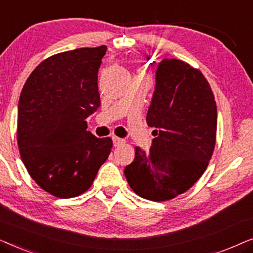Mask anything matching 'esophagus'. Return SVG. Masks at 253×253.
<instances>
[{"label":"esophagus","instance_id":"34e87169","mask_svg":"<svg viewBox=\"0 0 253 253\" xmlns=\"http://www.w3.org/2000/svg\"><path fill=\"white\" fill-rule=\"evenodd\" d=\"M113 141H114V146L115 147L126 144V140L122 139V138H119V137H113Z\"/></svg>","mask_w":253,"mask_h":253}]
</instances>
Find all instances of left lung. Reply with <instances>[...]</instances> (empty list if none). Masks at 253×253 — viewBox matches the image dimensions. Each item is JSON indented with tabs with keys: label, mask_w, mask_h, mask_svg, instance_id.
<instances>
[{
	"label": "left lung",
	"mask_w": 253,
	"mask_h": 253,
	"mask_svg": "<svg viewBox=\"0 0 253 253\" xmlns=\"http://www.w3.org/2000/svg\"><path fill=\"white\" fill-rule=\"evenodd\" d=\"M146 122L157 137L150 153L134 147L124 175L141 198L166 202L202 177L215 147L216 103L202 71L181 60L161 61Z\"/></svg>",
	"instance_id": "left-lung-1"
}]
</instances>
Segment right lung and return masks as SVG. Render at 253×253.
Listing matches in <instances>:
<instances>
[{
    "label": "right lung",
    "mask_w": 253,
    "mask_h": 253,
    "mask_svg": "<svg viewBox=\"0 0 253 253\" xmlns=\"http://www.w3.org/2000/svg\"><path fill=\"white\" fill-rule=\"evenodd\" d=\"M106 51L99 46L49 56L20 93V158L34 182L57 198L87 191L112 151V138L86 131V119L100 107L98 70Z\"/></svg>",
    "instance_id": "add662e5"
}]
</instances>
